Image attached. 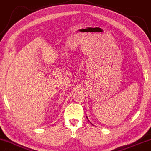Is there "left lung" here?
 <instances>
[{
  "mask_svg": "<svg viewBox=\"0 0 151 151\" xmlns=\"http://www.w3.org/2000/svg\"><path fill=\"white\" fill-rule=\"evenodd\" d=\"M87 118H88V117H87Z\"/></svg>",
  "mask_w": 151,
  "mask_h": 151,
  "instance_id": "left-lung-1",
  "label": "left lung"
}]
</instances>
